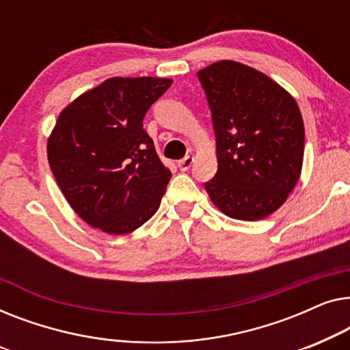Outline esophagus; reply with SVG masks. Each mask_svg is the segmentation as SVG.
Segmentation results:
<instances>
[{"label": "esophagus", "mask_w": 350, "mask_h": 350, "mask_svg": "<svg viewBox=\"0 0 350 350\" xmlns=\"http://www.w3.org/2000/svg\"><path fill=\"white\" fill-rule=\"evenodd\" d=\"M191 165H193V157H190V155H187L185 159L179 160V163H177V166H179L180 171H187Z\"/></svg>", "instance_id": "34e87169"}]
</instances>
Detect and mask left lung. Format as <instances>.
I'll return each mask as SVG.
<instances>
[{
	"instance_id": "1",
	"label": "left lung",
	"mask_w": 350,
	"mask_h": 350,
	"mask_svg": "<svg viewBox=\"0 0 350 350\" xmlns=\"http://www.w3.org/2000/svg\"><path fill=\"white\" fill-rule=\"evenodd\" d=\"M215 133L217 173L204 184L224 214L268 217L301 174L304 125L293 96L243 63L222 60L196 72Z\"/></svg>"
}]
</instances>
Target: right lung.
<instances>
[{
	"label": "right lung",
	"instance_id": "1",
	"mask_svg": "<svg viewBox=\"0 0 350 350\" xmlns=\"http://www.w3.org/2000/svg\"><path fill=\"white\" fill-rule=\"evenodd\" d=\"M173 81L112 77L60 112L47 159L62 193L83 222L131 233L159 209L171 171L142 128L146 112Z\"/></svg>",
	"mask_w": 350,
	"mask_h": 350
}]
</instances>
